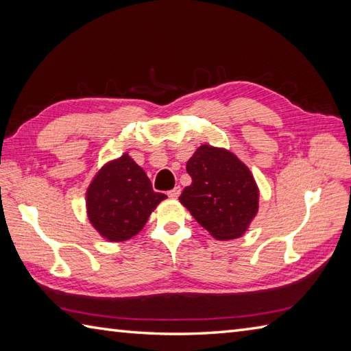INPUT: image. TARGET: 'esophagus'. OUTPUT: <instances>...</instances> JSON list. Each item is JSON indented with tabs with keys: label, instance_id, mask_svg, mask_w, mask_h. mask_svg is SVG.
I'll return each instance as SVG.
<instances>
[{
	"label": "esophagus",
	"instance_id": "obj_1",
	"mask_svg": "<svg viewBox=\"0 0 351 351\" xmlns=\"http://www.w3.org/2000/svg\"><path fill=\"white\" fill-rule=\"evenodd\" d=\"M167 195H169V197H171V199H176L178 196L181 195V187H175L173 190H170V191L167 193Z\"/></svg>",
	"mask_w": 351,
	"mask_h": 351
}]
</instances>
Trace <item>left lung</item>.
<instances>
[{
	"label": "left lung",
	"mask_w": 351,
	"mask_h": 351,
	"mask_svg": "<svg viewBox=\"0 0 351 351\" xmlns=\"http://www.w3.org/2000/svg\"><path fill=\"white\" fill-rule=\"evenodd\" d=\"M191 184L180 196L193 217L217 240H234L258 213V187L250 170L225 149L202 145L187 162Z\"/></svg>",
	"instance_id": "obj_1"
}]
</instances>
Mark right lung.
I'll use <instances>...</instances> for the list:
<instances>
[{"label":"right lung","mask_w":351,"mask_h":351,"mask_svg":"<svg viewBox=\"0 0 351 351\" xmlns=\"http://www.w3.org/2000/svg\"><path fill=\"white\" fill-rule=\"evenodd\" d=\"M167 196L152 184L128 154L104 166L87 190L88 220L110 241L138 234L154 208Z\"/></svg>","instance_id":"1"}]
</instances>
